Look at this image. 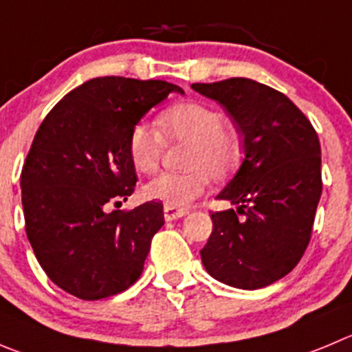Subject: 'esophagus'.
Returning a JSON list of instances; mask_svg holds the SVG:
<instances>
[{
	"mask_svg": "<svg viewBox=\"0 0 352 352\" xmlns=\"http://www.w3.org/2000/svg\"><path fill=\"white\" fill-rule=\"evenodd\" d=\"M163 213H165L166 221H175V219H180V217L187 215L189 212H187L186 208H175V206L165 205V208H163Z\"/></svg>",
	"mask_w": 352,
	"mask_h": 352,
	"instance_id": "esophagus-1",
	"label": "esophagus"
}]
</instances>
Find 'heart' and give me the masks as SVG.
<instances>
[{"label": "heart", "instance_id": "b5f03b06", "mask_svg": "<svg viewBox=\"0 0 352 352\" xmlns=\"http://www.w3.org/2000/svg\"><path fill=\"white\" fill-rule=\"evenodd\" d=\"M224 114L201 102H182L160 114L157 124L163 137L175 142H189L186 163L191 168L182 173L163 172L144 187L149 199L170 206H187L203 195L210 179H224L234 170L241 156V142ZM163 137L151 124L139 121L128 133V157L137 172L153 173L163 153Z\"/></svg>", "mask_w": 352, "mask_h": 352}]
</instances>
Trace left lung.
<instances>
[{"label":"left lung","instance_id":"left-lung-1","mask_svg":"<svg viewBox=\"0 0 352 352\" xmlns=\"http://www.w3.org/2000/svg\"><path fill=\"white\" fill-rule=\"evenodd\" d=\"M191 87L228 111L245 153L217 196L238 208L212 212L203 265L229 287L264 288L287 276L309 245L323 189L320 139L294 102L267 85L229 78Z\"/></svg>","mask_w":352,"mask_h":352}]
</instances>
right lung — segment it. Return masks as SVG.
Returning a JSON list of instances; mask_svg holds the SVG:
<instances>
[{"mask_svg": "<svg viewBox=\"0 0 352 352\" xmlns=\"http://www.w3.org/2000/svg\"><path fill=\"white\" fill-rule=\"evenodd\" d=\"M184 90L161 80L94 78L69 91L39 124L22 166L25 232L47 276L67 294L98 300L142 274L163 205L113 210L137 184L128 133L153 106Z\"/></svg>", "mask_w": 352, "mask_h": 352, "instance_id": "1", "label": "right lung"}]
</instances>
